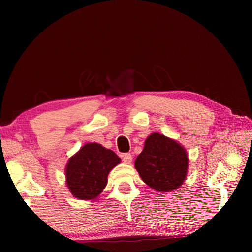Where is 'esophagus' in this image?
<instances>
[{
	"label": "esophagus",
	"instance_id": "1",
	"mask_svg": "<svg viewBox=\"0 0 252 252\" xmlns=\"http://www.w3.org/2000/svg\"><path fill=\"white\" fill-rule=\"evenodd\" d=\"M122 159L125 164H130L132 162V156L130 154H124L122 155Z\"/></svg>",
	"mask_w": 252,
	"mask_h": 252
}]
</instances>
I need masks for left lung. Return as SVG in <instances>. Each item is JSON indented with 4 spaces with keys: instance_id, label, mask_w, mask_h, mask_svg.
I'll list each match as a JSON object with an SVG mask.
<instances>
[{
    "instance_id": "1",
    "label": "left lung",
    "mask_w": 252,
    "mask_h": 252,
    "mask_svg": "<svg viewBox=\"0 0 252 252\" xmlns=\"http://www.w3.org/2000/svg\"><path fill=\"white\" fill-rule=\"evenodd\" d=\"M188 163L187 152L180 143L154 132L145 141L134 167L150 188L158 192H170L184 183Z\"/></svg>"
}]
</instances>
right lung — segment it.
<instances>
[{
    "instance_id": "add662e5",
    "label": "right lung",
    "mask_w": 252,
    "mask_h": 252,
    "mask_svg": "<svg viewBox=\"0 0 252 252\" xmlns=\"http://www.w3.org/2000/svg\"><path fill=\"white\" fill-rule=\"evenodd\" d=\"M120 163L121 158L112 150L87 143L66 165L67 187L79 200H94L107 185L111 169Z\"/></svg>"
}]
</instances>
